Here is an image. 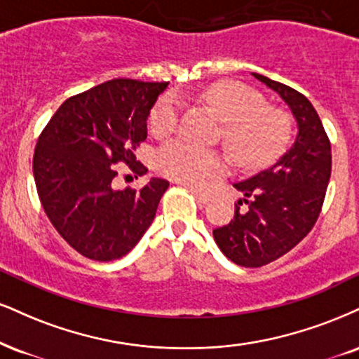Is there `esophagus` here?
Returning <instances> with one entry per match:
<instances>
[{
	"label": "esophagus",
	"instance_id": "esophagus-1",
	"mask_svg": "<svg viewBox=\"0 0 359 359\" xmlns=\"http://www.w3.org/2000/svg\"><path fill=\"white\" fill-rule=\"evenodd\" d=\"M189 191H191L192 196L196 197L198 202H202V204H205V202L210 201V196L207 192H201V191H197V189H194V187L189 189Z\"/></svg>",
	"mask_w": 359,
	"mask_h": 359
}]
</instances>
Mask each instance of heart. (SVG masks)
Segmentation results:
<instances>
[{"label":"heart","instance_id":"obj_1","mask_svg":"<svg viewBox=\"0 0 359 359\" xmlns=\"http://www.w3.org/2000/svg\"><path fill=\"white\" fill-rule=\"evenodd\" d=\"M198 100L212 107L224 120L222 138L232 157L243 165H257L274 157L284 144L287 127L279 110L262 107L261 95L237 81H215ZM179 102L165 95L150 111V132L167 137L179 125ZM157 168L179 182L202 187L227 170L226 157L217 150L204 149L185 138L168 142L157 154Z\"/></svg>","mask_w":359,"mask_h":359}]
</instances>
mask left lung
<instances>
[{
	"label": "left lung",
	"mask_w": 359,
	"mask_h": 359,
	"mask_svg": "<svg viewBox=\"0 0 359 359\" xmlns=\"http://www.w3.org/2000/svg\"><path fill=\"white\" fill-rule=\"evenodd\" d=\"M287 103L297 133L287 152L266 170L234 184L244 194L234 219L214 229L224 256L243 267H261L297 245L316 224L331 177V144L318 111L291 86L252 73ZM246 204L245 210L240 205Z\"/></svg>",
	"instance_id": "8db88e82"
}]
</instances>
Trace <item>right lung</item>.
<instances>
[{"label":"right lung","mask_w":359,"mask_h":359,"mask_svg":"<svg viewBox=\"0 0 359 359\" xmlns=\"http://www.w3.org/2000/svg\"><path fill=\"white\" fill-rule=\"evenodd\" d=\"M167 81L115 79L62 103L43 128L33 175L43 210L68 245L92 261H115L135 248L167 191L150 179L140 191L115 189L116 163L145 174L135 149Z\"/></svg>","instance_id":"1"}]
</instances>
